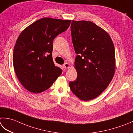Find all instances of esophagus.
<instances>
[{"instance_id":"obj_1","label":"esophagus","mask_w":133,"mask_h":133,"mask_svg":"<svg viewBox=\"0 0 133 133\" xmlns=\"http://www.w3.org/2000/svg\"><path fill=\"white\" fill-rule=\"evenodd\" d=\"M63 67L65 69H69L70 68V65L68 63H65L63 64Z\"/></svg>"}]
</instances>
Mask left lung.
I'll use <instances>...</instances> for the list:
<instances>
[{
    "instance_id": "obj_1",
    "label": "left lung",
    "mask_w": 133,
    "mask_h": 133,
    "mask_svg": "<svg viewBox=\"0 0 133 133\" xmlns=\"http://www.w3.org/2000/svg\"><path fill=\"white\" fill-rule=\"evenodd\" d=\"M71 35L77 54V78L70 82V89L81 100H93L107 88L115 73L114 43L104 30L91 21H72Z\"/></svg>"
}]
</instances>
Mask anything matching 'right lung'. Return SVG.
I'll return each instance as SVG.
<instances>
[{"label":"right lung","mask_w":133,"mask_h":133,"mask_svg":"<svg viewBox=\"0 0 133 133\" xmlns=\"http://www.w3.org/2000/svg\"><path fill=\"white\" fill-rule=\"evenodd\" d=\"M70 22L43 18L19 35L13 52V66L21 84L29 92L48 89L61 75L62 70L53 62V40L68 29Z\"/></svg>","instance_id":"right-lung-1"}]
</instances>
